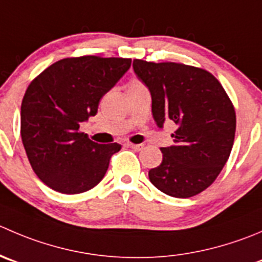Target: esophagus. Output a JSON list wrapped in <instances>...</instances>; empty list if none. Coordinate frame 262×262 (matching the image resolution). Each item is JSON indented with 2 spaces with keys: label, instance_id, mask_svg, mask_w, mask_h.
<instances>
[{
  "label": "esophagus",
  "instance_id": "1",
  "mask_svg": "<svg viewBox=\"0 0 262 262\" xmlns=\"http://www.w3.org/2000/svg\"><path fill=\"white\" fill-rule=\"evenodd\" d=\"M128 146L130 147V148L136 149V151H141V149L143 148V144H133V143H128Z\"/></svg>",
  "mask_w": 262,
  "mask_h": 262
}]
</instances>
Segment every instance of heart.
<instances>
[{"mask_svg": "<svg viewBox=\"0 0 262 262\" xmlns=\"http://www.w3.org/2000/svg\"><path fill=\"white\" fill-rule=\"evenodd\" d=\"M139 87H143V84H142L141 82H138V80H132L128 85V91L133 90V88H139Z\"/></svg>", "mask_w": 262, "mask_h": 262, "instance_id": "heart-1", "label": "heart"}]
</instances>
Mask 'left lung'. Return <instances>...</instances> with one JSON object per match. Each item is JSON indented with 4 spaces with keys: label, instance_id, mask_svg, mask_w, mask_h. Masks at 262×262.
<instances>
[{
    "label": "left lung",
    "instance_id": "obj_1",
    "mask_svg": "<svg viewBox=\"0 0 262 262\" xmlns=\"http://www.w3.org/2000/svg\"><path fill=\"white\" fill-rule=\"evenodd\" d=\"M137 78L148 88L157 126L175 124L174 144L161 147L162 162L148 171L165 194L188 199L214 183L229 159L235 111L219 80L204 69L177 62L134 60Z\"/></svg>",
    "mask_w": 262,
    "mask_h": 262
}]
</instances>
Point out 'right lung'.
Instances as JSON below:
<instances>
[{"label": "right lung", "mask_w": 262, "mask_h": 262, "mask_svg": "<svg viewBox=\"0 0 262 262\" xmlns=\"http://www.w3.org/2000/svg\"><path fill=\"white\" fill-rule=\"evenodd\" d=\"M130 58H62L29 84L21 102V139L37 177L65 194L87 192L102 180L118 143L98 144L79 132L100 100L130 68Z\"/></svg>", "instance_id": "obj_1"}]
</instances>
